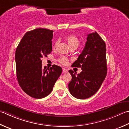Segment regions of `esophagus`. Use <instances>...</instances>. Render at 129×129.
I'll list each match as a JSON object with an SVG mask.
<instances>
[{"mask_svg":"<svg viewBox=\"0 0 129 129\" xmlns=\"http://www.w3.org/2000/svg\"><path fill=\"white\" fill-rule=\"evenodd\" d=\"M62 71H63V73H67V72H68V69H65V68H63V69H62Z\"/></svg>","mask_w":129,"mask_h":129,"instance_id":"34e87169","label":"esophagus"}]
</instances>
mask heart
Instances as JSON below:
<instances>
[{"label":"heart","instance_id":"1","mask_svg":"<svg viewBox=\"0 0 129 129\" xmlns=\"http://www.w3.org/2000/svg\"><path fill=\"white\" fill-rule=\"evenodd\" d=\"M65 40H67L68 45L70 48L72 47H76L77 48L80 44L79 39H78L77 36L74 35H68L65 37ZM58 42L56 41L55 42L53 47L55 48L56 47ZM59 61L62 65H67L68 62V58L65 56H62L59 59Z\"/></svg>","mask_w":129,"mask_h":129}]
</instances>
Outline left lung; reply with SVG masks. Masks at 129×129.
<instances>
[{
	"instance_id": "obj_1",
	"label": "left lung",
	"mask_w": 129,
	"mask_h": 129,
	"mask_svg": "<svg viewBox=\"0 0 129 129\" xmlns=\"http://www.w3.org/2000/svg\"><path fill=\"white\" fill-rule=\"evenodd\" d=\"M72 67L81 68L82 71L76 75L69 70L72 80L68 87L70 93L78 99L92 96L101 86L107 75L106 46L96 32L87 35L85 47Z\"/></svg>"
}]
</instances>
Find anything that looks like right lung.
Wrapping results in <instances>:
<instances>
[{"label":"right lung","instance_id":"1","mask_svg":"<svg viewBox=\"0 0 129 129\" xmlns=\"http://www.w3.org/2000/svg\"><path fill=\"white\" fill-rule=\"evenodd\" d=\"M53 31L36 28L26 32L17 46L15 59L20 87L29 96L40 99L52 92L62 73L56 65L42 68L41 58L52 51Z\"/></svg>","mask_w":129,"mask_h":129}]
</instances>
